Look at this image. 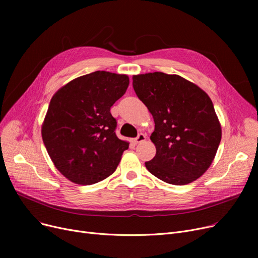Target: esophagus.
Wrapping results in <instances>:
<instances>
[{
  "label": "esophagus",
  "instance_id": "34e87169",
  "mask_svg": "<svg viewBox=\"0 0 258 258\" xmlns=\"http://www.w3.org/2000/svg\"><path fill=\"white\" fill-rule=\"evenodd\" d=\"M145 139H146V136H145L144 134H142V133H141V134H139V135H138V136H137L136 138L134 139V142L136 143V144H138V143H141V142H143Z\"/></svg>",
  "mask_w": 258,
  "mask_h": 258
}]
</instances>
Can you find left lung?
Segmentation results:
<instances>
[{
	"instance_id": "8db88e82",
	"label": "left lung",
	"mask_w": 258,
	"mask_h": 258,
	"mask_svg": "<svg viewBox=\"0 0 258 258\" xmlns=\"http://www.w3.org/2000/svg\"><path fill=\"white\" fill-rule=\"evenodd\" d=\"M138 98L153 115L151 140L156 156L147 170L172 185H186L209 168L222 139V128L208 95L179 75L162 72L133 76Z\"/></svg>"
}]
</instances>
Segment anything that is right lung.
<instances>
[{
	"mask_svg": "<svg viewBox=\"0 0 258 258\" xmlns=\"http://www.w3.org/2000/svg\"><path fill=\"white\" fill-rule=\"evenodd\" d=\"M128 84L127 75L96 71L53 95L42 137L54 165L68 180L92 185L116 170L128 142L116 136L117 121L110 111Z\"/></svg>",
	"mask_w": 258,
	"mask_h": 258,
	"instance_id": "1",
	"label": "right lung"
}]
</instances>
